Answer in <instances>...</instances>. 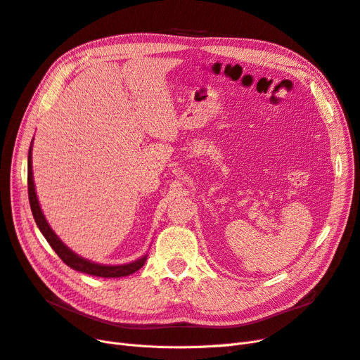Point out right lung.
<instances>
[{
  "instance_id": "1",
  "label": "right lung",
  "mask_w": 360,
  "mask_h": 360,
  "mask_svg": "<svg viewBox=\"0 0 360 360\" xmlns=\"http://www.w3.org/2000/svg\"><path fill=\"white\" fill-rule=\"evenodd\" d=\"M28 199H30V207H32V212L34 221L37 224V228L40 229V232L44 233V237L46 238V241L49 243L51 248L54 249V252L58 255V258L63 261L70 269H74L77 271L86 273V274H91V276H98V277H123V276H129L132 273H136L137 270H140L143 265L146 262L148 256H141L140 259L129 262V264H123V265H101V264H95L91 261H87L84 258H81L77 253L72 252L66 244H63L56 232L51 229V226L48 224L45 215L40 210V205L37 200V194H36V188H34V181H33V169H32V146H30L28 150Z\"/></svg>"
}]
</instances>
